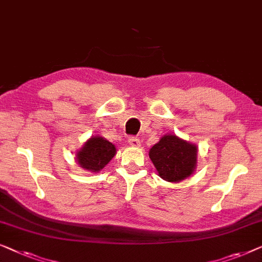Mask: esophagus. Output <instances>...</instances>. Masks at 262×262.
I'll use <instances>...</instances> for the list:
<instances>
[{
    "label": "esophagus",
    "mask_w": 262,
    "mask_h": 262,
    "mask_svg": "<svg viewBox=\"0 0 262 262\" xmlns=\"http://www.w3.org/2000/svg\"><path fill=\"white\" fill-rule=\"evenodd\" d=\"M128 143H129V145L133 147H139L140 139L138 138V136H129V139H128Z\"/></svg>",
    "instance_id": "esophagus-1"
}]
</instances>
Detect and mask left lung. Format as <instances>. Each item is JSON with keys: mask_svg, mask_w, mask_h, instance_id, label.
<instances>
[{"mask_svg": "<svg viewBox=\"0 0 262 262\" xmlns=\"http://www.w3.org/2000/svg\"><path fill=\"white\" fill-rule=\"evenodd\" d=\"M149 158L161 178L180 182L192 174L197 161V147L176 135H164L149 150Z\"/></svg>", "mask_w": 262, "mask_h": 262, "instance_id": "1", "label": "left lung"}]
</instances>
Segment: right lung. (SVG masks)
I'll return each mask as SVG.
<instances>
[{
    "label": "right lung",
    "mask_w": 262,
    "mask_h": 262,
    "mask_svg": "<svg viewBox=\"0 0 262 262\" xmlns=\"http://www.w3.org/2000/svg\"><path fill=\"white\" fill-rule=\"evenodd\" d=\"M116 148L112 142L102 136H93L84 143L83 148L77 154V161L83 168L91 172H98L113 159Z\"/></svg>",
    "instance_id": "1"
}]
</instances>
